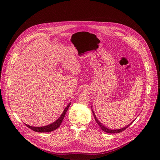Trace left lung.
<instances>
[{
    "instance_id": "8db88e82",
    "label": "left lung",
    "mask_w": 160,
    "mask_h": 160,
    "mask_svg": "<svg viewBox=\"0 0 160 160\" xmlns=\"http://www.w3.org/2000/svg\"><path fill=\"white\" fill-rule=\"evenodd\" d=\"M92 114H93V116H94V119H95V120H96V122H97V123H98V125L100 127V128L102 129V130H103L104 132H107V133H119V132H122V131H123L124 130H125L127 127H128L132 122H131L129 125H128L127 126H126V127H123V128H122V129H116V130H111V129H108L107 127H105V126H103V125H102L99 121H98V120L97 118V117H96V116H95V114H94V112H93V111L92 110Z\"/></svg>"
}]
</instances>
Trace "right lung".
<instances>
[{
  "mask_svg": "<svg viewBox=\"0 0 160 160\" xmlns=\"http://www.w3.org/2000/svg\"><path fill=\"white\" fill-rule=\"evenodd\" d=\"M71 103H69L67 107L66 108V109H64V111H63V112H62V115L60 116V118L56 121L54 123H52L50 125H46V126H44V127H32V126H30V125H28L27 124H26V125L28 127V128H29L30 129L33 130L35 132H51V131H55V129H57V128H58V127H60L61 123L62 122V120L63 119V118H64L65 116V114L67 112V111L68 110V108L70 106Z\"/></svg>",
  "mask_w": 160,
  "mask_h": 160,
  "instance_id": "add662e5",
  "label": "right lung"
}]
</instances>
